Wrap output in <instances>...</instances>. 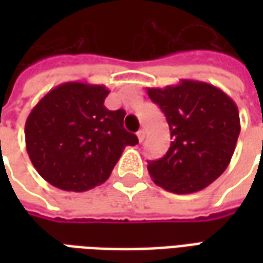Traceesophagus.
<instances>
[{"label":"esophagus","mask_w":263,"mask_h":263,"mask_svg":"<svg viewBox=\"0 0 263 263\" xmlns=\"http://www.w3.org/2000/svg\"><path fill=\"white\" fill-rule=\"evenodd\" d=\"M137 137L138 139H139V142H142L143 138H145V131H143V129H139V131L137 132Z\"/></svg>","instance_id":"1"}]
</instances>
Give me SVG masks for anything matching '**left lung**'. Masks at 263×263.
Instances as JSON below:
<instances>
[{
	"label": "left lung",
	"instance_id": "obj_1",
	"mask_svg": "<svg viewBox=\"0 0 263 263\" xmlns=\"http://www.w3.org/2000/svg\"><path fill=\"white\" fill-rule=\"evenodd\" d=\"M148 96L163 111L172 139L162 159L148 162L149 175L171 193L203 190L231 162L241 131L237 104L218 87L197 80L148 88Z\"/></svg>",
	"mask_w": 263,
	"mask_h": 263
}]
</instances>
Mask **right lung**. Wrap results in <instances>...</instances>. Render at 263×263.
Here are the masks:
<instances>
[{
	"label": "right lung",
	"mask_w": 263,
	"mask_h": 263,
	"mask_svg": "<svg viewBox=\"0 0 263 263\" xmlns=\"http://www.w3.org/2000/svg\"><path fill=\"white\" fill-rule=\"evenodd\" d=\"M101 84L67 81L52 88L32 108L25 143L32 165L52 186L87 192L104 183L125 146L138 143L124 128V109L109 111Z\"/></svg>",
	"instance_id": "obj_1"
}]
</instances>
